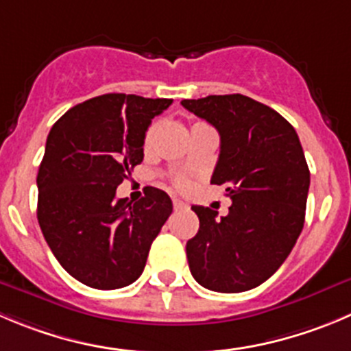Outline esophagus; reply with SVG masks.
<instances>
[{
    "label": "esophagus",
    "instance_id": "obj_1",
    "mask_svg": "<svg viewBox=\"0 0 351 351\" xmlns=\"http://www.w3.org/2000/svg\"><path fill=\"white\" fill-rule=\"evenodd\" d=\"M173 207H175V210L186 209V207H189V204H185L183 200H180V199H173Z\"/></svg>",
    "mask_w": 351,
    "mask_h": 351
}]
</instances>
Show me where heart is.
Returning <instances> with one entry per match:
<instances>
[{
  "instance_id": "obj_1",
  "label": "heart",
  "mask_w": 351,
  "mask_h": 351,
  "mask_svg": "<svg viewBox=\"0 0 351 351\" xmlns=\"http://www.w3.org/2000/svg\"><path fill=\"white\" fill-rule=\"evenodd\" d=\"M154 132H156V125H152L151 128H149L147 130V134H145V145H149V142H151V138H152V135H154ZM175 185L178 186V189H182V190H185V189H189V180L185 178V176H176V180H175Z\"/></svg>"
}]
</instances>
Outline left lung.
I'll return each instance as SVG.
<instances>
[{
	"instance_id": "left-lung-1",
	"label": "left lung",
	"mask_w": 351,
	"mask_h": 351,
	"mask_svg": "<svg viewBox=\"0 0 351 351\" xmlns=\"http://www.w3.org/2000/svg\"><path fill=\"white\" fill-rule=\"evenodd\" d=\"M221 137L210 183L226 186L230 213L192 206L200 226L186 241L199 285L240 293L269 280L287 261L305 221L311 171L295 128L278 111L241 94L183 99Z\"/></svg>"
}]
</instances>
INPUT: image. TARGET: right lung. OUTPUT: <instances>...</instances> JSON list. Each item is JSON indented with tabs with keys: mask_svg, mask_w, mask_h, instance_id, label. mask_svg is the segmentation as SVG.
<instances>
[{
	"mask_svg": "<svg viewBox=\"0 0 351 351\" xmlns=\"http://www.w3.org/2000/svg\"><path fill=\"white\" fill-rule=\"evenodd\" d=\"M171 99L104 94L68 110L51 128L37 173V219L63 269L97 290L128 287L173 210L147 186L135 204L117 186L144 159L152 118Z\"/></svg>",
	"mask_w": 351,
	"mask_h": 351,
	"instance_id": "1",
	"label": "right lung"
}]
</instances>
